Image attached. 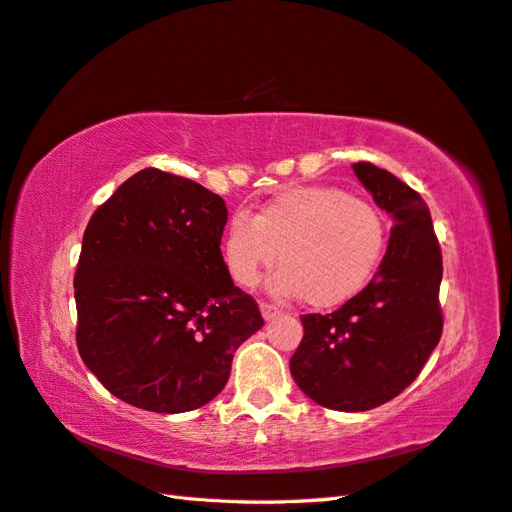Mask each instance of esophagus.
<instances>
[{"label":"esophagus","mask_w":512,"mask_h":512,"mask_svg":"<svg viewBox=\"0 0 512 512\" xmlns=\"http://www.w3.org/2000/svg\"><path fill=\"white\" fill-rule=\"evenodd\" d=\"M260 313H263L265 320H271V317H276L280 311L276 309L274 304H269V302H260Z\"/></svg>","instance_id":"34e87169"}]
</instances>
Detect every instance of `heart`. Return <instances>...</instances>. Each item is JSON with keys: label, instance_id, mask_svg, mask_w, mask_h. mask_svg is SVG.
Returning <instances> with one entry per match:
<instances>
[{"label": "heart", "instance_id": "1", "mask_svg": "<svg viewBox=\"0 0 512 512\" xmlns=\"http://www.w3.org/2000/svg\"><path fill=\"white\" fill-rule=\"evenodd\" d=\"M388 238L381 210L339 188H291L271 197L252 219L227 223L221 254L236 285L254 287L263 271L280 295H300L315 306H337L366 285Z\"/></svg>", "mask_w": 512, "mask_h": 512}]
</instances>
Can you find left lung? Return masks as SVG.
Listing matches in <instances>:
<instances>
[{"label":"left lung","instance_id":"left-lung-1","mask_svg":"<svg viewBox=\"0 0 512 512\" xmlns=\"http://www.w3.org/2000/svg\"><path fill=\"white\" fill-rule=\"evenodd\" d=\"M374 203L392 214L379 271L333 313L302 315L289 368L298 388L328 410L366 412L392 401L427 363L442 335V254L423 197L370 162L352 164Z\"/></svg>","mask_w":512,"mask_h":512}]
</instances>
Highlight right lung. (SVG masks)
Segmentation results:
<instances>
[{
    "mask_svg": "<svg viewBox=\"0 0 512 512\" xmlns=\"http://www.w3.org/2000/svg\"><path fill=\"white\" fill-rule=\"evenodd\" d=\"M225 201L144 168L89 219L74 276L76 346L120 401L190 412L227 383L236 348L263 326L221 256Z\"/></svg>",
    "mask_w": 512,
    "mask_h": 512,
    "instance_id": "right-lung-1",
    "label": "right lung"
}]
</instances>
